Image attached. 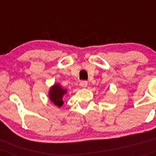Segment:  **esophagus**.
<instances>
[{"label":"esophagus","instance_id":"1","mask_svg":"<svg viewBox=\"0 0 156 156\" xmlns=\"http://www.w3.org/2000/svg\"><path fill=\"white\" fill-rule=\"evenodd\" d=\"M87 85H88V82H87V80H81V81L80 82V86L81 87H83V88L87 87Z\"/></svg>","mask_w":156,"mask_h":156}]
</instances>
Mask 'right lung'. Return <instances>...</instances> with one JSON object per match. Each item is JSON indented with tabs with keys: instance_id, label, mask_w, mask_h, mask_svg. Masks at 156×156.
<instances>
[{
	"instance_id": "1",
	"label": "right lung",
	"mask_w": 156,
	"mask_h": 156,
	"mask_svg": "<svg viewBox=\"0 0 156 156\" xmlns=\"http://www.w3.org/2000/svg\"><path fill=\"white\" fill-rule=\"evenodd\" d=\"M66 93H67V91L65 89H62L58 84H55L52 87L51 91H50V99L55 105H58V107H60L63 105L64 102L62 98Z\"/></svg>"
}]
</instances>
